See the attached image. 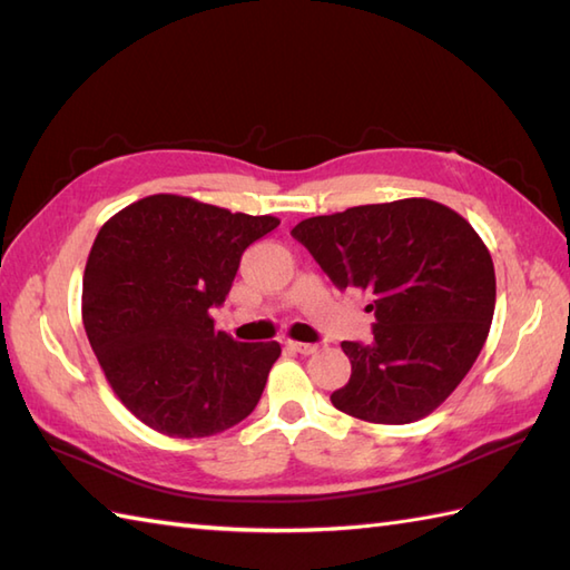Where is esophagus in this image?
Wrapping results in <instances>:
<instances>
[{
  "label": "esophagus",
  "mask_w": 570,
  "mask_h": 570,
  "mask_svg": "<svg viewBox=\"0 0 570 570\" xmlns=\"http://www.w3.org/2000/svg\"><path fill=\"white\" fill-rule=\"evenodd\" d=\"M287 346L293 352H297V354H302V356H307V354H315L320 346L317 344H309V342H287Z\"/></svg>",
  "instance_id": "obj_1"
}]
</instances>
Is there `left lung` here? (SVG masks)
Here are the masks:
<instances>
[{
  "label": "left lung",
  "mask_w": 570,
  "mask_h": 570,
  "mask_svg": "<svg viewBox=\"0 0 570 570\" xmlns=\"http://www.w3.org/2000/svg\"><path fill=\"white\" fill-rule=\"evenodd\" d=\"M293 238L336 287L374 297V340L342 342L352 379L334 409L386 425L433 413L490 334L497 281L478 230L443 204L401 199L305 218Z\"/></svg>",
  "instance_id": "left-lung-1"
}]
</instances>
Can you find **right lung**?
Listing matches in <instances>:
<instances>
[{
  "label": "right lung",
  "instance_id": "obj_1",
  "mask_svg": "<svg viewBox=\"0 0 570 570\" xmlns=\"http://www.w3.org/2000/svg\"><path fill=\"white\" fill-rule=\"evenodd\" d=\"M275 216L230 214L189 196L155 194L98 230L83 273V327L125 409L169 438H208L258 405L281 344L216 332L250 243Z\"/></svg>",
  "mask_w": 570,
  "mask_h": 570
}]
</instances>
